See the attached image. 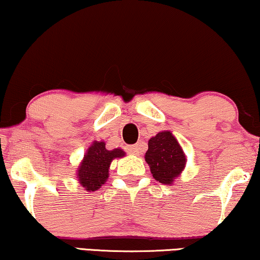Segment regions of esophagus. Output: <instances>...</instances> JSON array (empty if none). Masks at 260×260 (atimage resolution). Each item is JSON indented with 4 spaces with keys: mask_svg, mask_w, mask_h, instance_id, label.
Listing matches in <instances>:
<instances>
[{
    "mask_svg": "<svg viewBox=\"0 0 260 260\" xmlns=\"http://www.w3.org/2000/svg\"><path fill=\"white\" fill-rule=\"evenodd\" d=\"M125 150L127 154L130 155H140L141 154V147L140 144H135V145H127L125 148Z\"/></svg>",
    "mask_w": 260,
    "mask_h": 260,
    "instance_id": "esophagus-1",
    "label": "esophagus"
}]
</instances>
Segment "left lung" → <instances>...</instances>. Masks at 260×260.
<instances>
[{
    "label": "left lung",
    "mask_w": 260,
    "mask_h": 260,
    "mask_svg": "<svg viewBox=\"0 0 260 260\" xmlns=\"http://www.w3.org/2000/svg\"><path fill=\"white\" fill-rule=\"evenodd\" d=\"M145 162L156 181L173 184L186 167V155L170 131H161L148 142Z\"/></svg>",
    "instance_id": "8db88e82"
}]
</instances>
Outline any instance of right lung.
I'll use <instances>...</instances> for the list:
<instances>
[{
	"instance_id": "add662e5",
	"label": "right lung",
	"mask_w": 260,
	"mask_h": 260,
	"mask_svg": "<svg viewBox=\"0 0 260 260\" xmlns=\"http://www.w3.org/2000/svg\"><path fill=\"white\" fill-rule=\"evenodd\" d=\"M125 155L122 149L108 150L105 142L94 141L84 155L77 177L81 187L87 191H94L101 188L109 179V168L113 158H120Z\"/></svg>"
}]
</instances>
